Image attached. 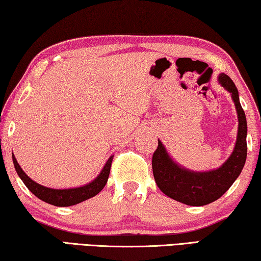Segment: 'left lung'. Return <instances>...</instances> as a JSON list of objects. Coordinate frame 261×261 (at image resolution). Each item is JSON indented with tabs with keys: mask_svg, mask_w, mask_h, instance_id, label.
I'll return each mask as SVG.
<instances>
[{
	"mask_svg": "<svg viewBox=\"0 0 261 261\" xmlns=\"http://www.w3.org/2000/svg\"><path fill=\"white\" fill-rule=\"evenodd\" d=\"M219 83L231 93L238 117V134L235 148L228 160L218 169L192 171L178 166L158 140V148L152 158L155 183L161 191L171 199L190 206H204L219 199L240 176L246 160L247 124L238 91L226 73L219 76Z\"/></svg>",
	"mask_w": 261,
	"mask_h": 261,
	"instance_id": "left-lung-1",
	"label": "left lung"
}]
</instances>
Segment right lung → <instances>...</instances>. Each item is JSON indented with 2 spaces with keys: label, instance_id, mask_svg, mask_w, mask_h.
Returning a JSON list of instances; mask_svg holds the SVG:
<instances>
[{
  "label": "right lung",
  "instance_id": "add662e5",
  "mask_svg": "<svg viewBox=\"0 0 261 261\" xmlns=\"http://www.w3.org/2000/svg\"><path fill=\"white\" fill-rule=\"evenodd\" d=\"M113 158L114 156L112 155L108 159V161L106 162L103 169L101 170V173L99 174L98 177L92 180L91 183L79 188L60 190V189L46 188L43 187V185L35 183L33 179H31L29 176L24 173V170L21 169L20 166L18 165V162H17L15 155L12 154V161H14L15 169L20 177V179L23 180V183L26 185V188H28L35 197H38L39 199H41L45 202H48V204L50 205L59 206V207L77 205L79 202L87 200L90 199V198L96 196V194H98L101 190L105 188V185L107 184Z\"/></svg>",
  "mask_w": 261,
  "mask_h": 261
}]
</instances>
